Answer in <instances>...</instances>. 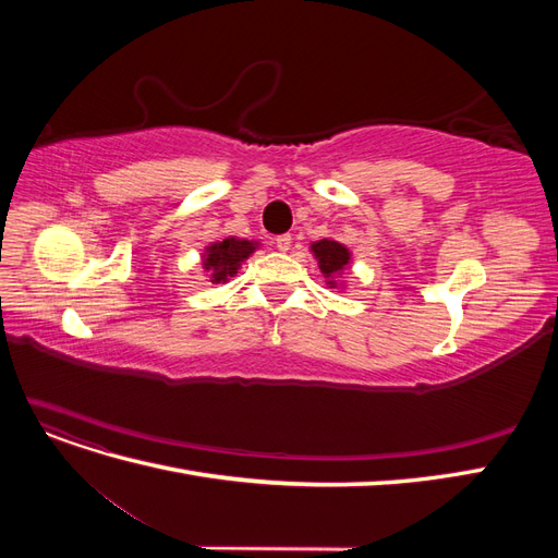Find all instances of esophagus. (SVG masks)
Instances as JSON below:
<instances>
[{
    "instance_id": "esophagus-1",
    "label": "esophagus",
    "mask_w": 558,
    "mask_h": 558,
    "mask_svg": "<svg viewBox=\"0 0 558 558\" xmlns=\"http://www.w3.org/2000/svg\"><path fill=\"white\" fill-rule=\"evenodd\" d=\"M291 242H293L291 234H277L275 246H277V251H289V248H291Z\"/></svg>"
}]
</instances>
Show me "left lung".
Returning a JSON list of instances; mask_svg holds the SVG:
<instances>
[{
  "label": "left lung",
  "instance_id": "left-lung-1",
  "mask_svg": "<svg viewBox=\"0 0 558 558\" xmlns=\"http://www.w3.org/2000/svg\"><path fill=\"white\" fill-rule=\"evenodd\" d=\"M312 251L318 258L320 272H324L326 277H332L335 272H340V269L349 263V251L342 244L330 242V240H320V242L312 244Z\"/></svg>",
  "mask_w": 558,
  "mask_h": 558
}]
</instances>
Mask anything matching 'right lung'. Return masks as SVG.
Listing matches in <instances>:
<instances>
[{
    "instance_id": "add662e5",
    "label": "right lung",
    "mask_w": 558,
    "mask_h": 558,
    "mask_svg": "<svg viewBox=\"0 0 558 558\" xmlns=\"http://www.w3.org/2000/svg\"><path fill=\"white\" fill-rule=\"evenodd\" d=\"M253 248H256L253 242L234 240V238L211 244L207 248V258H205V269L211 272V281L221 283V281H228V277L238 275L242 260L251 256Z\"/></svg>"
}]
</instances>
